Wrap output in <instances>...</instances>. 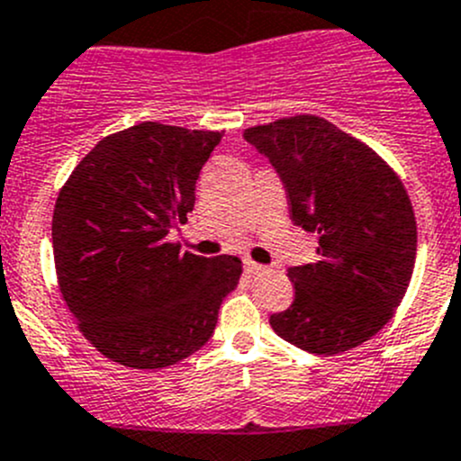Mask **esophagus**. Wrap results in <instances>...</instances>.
<instances>
[{"label": "esophagus", "mask_w": 461, "mask_h": 461, "mask_svg": "<svg viewBox=\"0 0 461 461\" xmlns=\"http://www.w3.org/2000/svg\"><path fill=\"white\" fill-rule=\"evenodd\" d=\"M265 265H258V263H253L251 258H244V272L247 274H260V272H265Z\"/></svg>", "instance_id": "1"}]
</instances>
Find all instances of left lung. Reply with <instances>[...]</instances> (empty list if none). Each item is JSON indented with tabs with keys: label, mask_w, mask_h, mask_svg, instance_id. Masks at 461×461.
<instances>
[{
	"label": "left lung",
	"mask_w": 461,
	"mask_h": 461,
	"mask_svg": "<svg viewBox=\"0 0 461 461\" xmlns=\"http://www.w3.org/2000/svg\"><path fill=\"white\" fill-rule=\"evenodd\" d=\"M272 162L293 221L318 235V260L290 267L294 302L274 331L313 354L373 338L402 302L416 263V217L398 173L373 148L302 113L244 130Z\"/></svg>",
	"instance_id": "1"
}]
</instances>
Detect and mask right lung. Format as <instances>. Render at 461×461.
<instances>
[{"instance_id":"add662e5","label":"right lung","mask_w":461,"mask_h":461,"mask_svg":"<svg viewBox=\"0 0 461 461\" xmlns=\"http://www.w3.org/2000/svg\"><path fill=\"white\" fill-rule=\"evenodd\" d=\"M219 141L221 132L146 121L95 143L59 192V290L84 338L121 366L155 370L187 358L238 288L240 258H203L168 242Z\"/></svg>"}]
</instances>
